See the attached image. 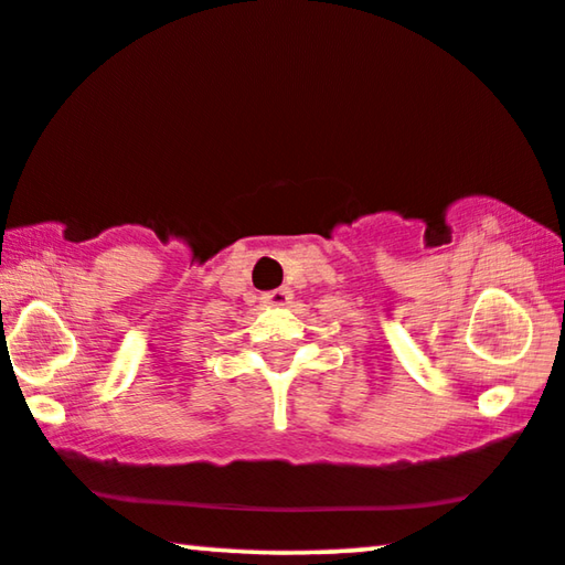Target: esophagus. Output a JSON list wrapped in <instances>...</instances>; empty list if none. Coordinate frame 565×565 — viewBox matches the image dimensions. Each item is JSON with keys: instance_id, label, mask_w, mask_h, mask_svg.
I'll return each mask as SVG.
<instances>
[{"instance_id": "esophagus-1", "label": "esophagus", "mask_w": 565, "mask_h": 565, "mask_svg": "<svg viewBox=\"0 0 565 565\" xmlns=\"http://www.w3.org/2000/svg\"><path fill=\"white\" fill-rule=\"evenodd\" d=\"M262 300H265L267 306H285L290 300V290L288 288H277V290H269L262 296Z\"/></svg>"}]
</instances>
